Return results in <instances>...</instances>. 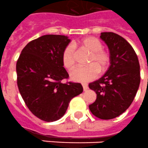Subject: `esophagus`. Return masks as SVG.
<instances>
[{"mask_svg":"<svg viewBox=\"0 0 148 148\" xmlns=\"http://www.w3.org/2000/svg\"><path fill=\"white\" fill-rule=\"evenodd\" d=\"M82 86H83V88H84V91H86L88 89V84H86V83H84V84H82Z\"/></svg>","mask_w":148,"mask_h":148,"instance_id":"1","label":"esophagus"}]
</instances>
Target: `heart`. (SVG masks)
<instances>
[{
  "mask_svg": "<svg viewBox=\"0 0 148 148\" xmlns=\"http://www.w3.org/2000/svg\"><path fill=\"white\" fill-rule=\"evenodd\" d=\"M80 46L90 53L86 63L88 65L77 68L71 73L70 77L73 81L85 83L94 80L99 74V72L104 73L110 65V55L102 49V43L94 37H87L77 43L68 44L62 52V60L63 66L72 70L75 66V51L74 47Z\"/></svg>",
  "mask_w": 148,
  "mask_h": 148,
  "instance_id": "b5f03b06",
  "label": "heart"
}]
</instances>
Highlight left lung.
Listing matches in <instances>:
<instances>
[{
    "label": "left lung",
    "instance_id": "obj_1",
    "mask_svg": "<svg viewBox=\"0 0 148 148\" xmlns=\"http://www.w3.org/2000/svg\"><path fill=\"white\" fill-rule=\"evenodd\" d=\"M100 38L110 51V66L89 89L97 98L89 105L93 115L110 120L125 112L133 101L139 87L140 65L135 50L126 40L113 32H102Z\"/></svg>",
    "mask_w": 148,
    "mask_h": 148
}]
</instances>
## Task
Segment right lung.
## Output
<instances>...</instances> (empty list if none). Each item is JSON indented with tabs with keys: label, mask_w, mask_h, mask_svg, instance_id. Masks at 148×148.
Listing matches in <instances>:
<instances>
[{
	"label": "right lung",
	"mask_w": 148,
	"mask_h": 148,
	"mask_svg": "<svg viewBox=\"0 0 148 148\" xmlns=\"http://www.w3.org/2000/svg\"><path fill=\"white\" fill-rule=\"evenodd\" d=\"M70 42L64 35L41 36L24 47L17 61L19 92L32 114L46 122L62 118L71 100L84 90L79 83L62 82L68 77L62 55Z\"/></svg>",
	"instance_id": "add662e5"
}]
</instances>
